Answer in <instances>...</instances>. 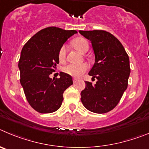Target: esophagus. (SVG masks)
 Instances as JSON below:
<instances>
[{"mask_svg": "<svg viewBox=\"0 0 149 149\" xmlns=\"http://www.w3.org/2000/svg\"><path fill=\"white\" fill-rule=\"evenodd\" d=\"M77 80H78V79H77V78H73V83H75V82H76V81H77Z\"/></svg>", "mask_w": 149, "mask_h": 149, "instance_id": "obj_1", "label": "esophagus"}]
</instances>
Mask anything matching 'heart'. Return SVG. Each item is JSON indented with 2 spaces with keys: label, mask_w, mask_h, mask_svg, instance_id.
<instances>
[{
  "label": "heart",
  "mask_w": 149,
  "mask_h": 149,
  "mask_svg": "<svg viewBox=\"0 0 149 149\" xmlns=\"http://www.w3.org/2000/svg\"><path fill=\"white\" fill-rule=\"evenodd\" d=\"M73 45L77 50H79L81 53H84L88 50L89 45L88 42L86 39L83 38H76L73 41ZM67 52L66 45H63L60 48L58 51V59L60 61H64ZM88 69V65L86 63H82V64H69L66 65L63 68V71L70 76H75V77H79L81 76L84 72Z\"/></svg>",
  "instance_id": "heart-1"
}]
</instances>
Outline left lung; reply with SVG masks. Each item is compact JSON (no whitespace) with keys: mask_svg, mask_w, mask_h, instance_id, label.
<instances>
[{"mask_svg":"<svg viewBox=\"0 0 149 149\" xmlns=\"http://www.w3.org/2000/svg\"><path fill=\"white\" fill-rule=\"evenodd\" d=\"M79 33L91 42L95 62L88 74L97 79L94 85L85 81L81 101L91 112L107 113L116 106L127 89L129 58L121 42L108 32L79 30Z\"/></svg>","mask_w":149,"mask_h":149,"instance_id":"left-lung-1","label":"left lung"}]
</instances>
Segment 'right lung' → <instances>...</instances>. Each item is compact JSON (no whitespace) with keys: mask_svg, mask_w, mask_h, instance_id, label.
<instances>
[{"mask_svg":"<svg viewBox=\"0 0 149 149\" xmlns=\"http://www.w3.org/2000/svg\"><path fill=\"white\" fill-rule=\"evenodd\" d=\"M56 26L41 29L22 48L18 68L21 84L29 104L41 113H53L61 107L64 91L73 84L70 75L61 72L52 79L59 63L58 51L65 41L76 34Z\"/></svg>","mask_w":149,"mask_h":149,"instance_id":"obj_1","label":"right lung"}]
</instances>
